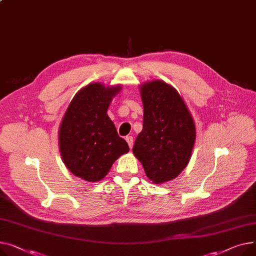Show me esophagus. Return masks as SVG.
Here are the masks:
<instances>
[{
    "label": "esophagus",
    "mask_w": 256,
    "mask_h": 256,
    "mask_svg": "<svg viewBox=\"0 0 256 256\" xmlns=\"http://www.w3.org/2000/svg\"><path fill=\"white\" fill-rule=\"evenodd\" d=\"M126 140L128 144L130 146V148L132 149V144H134V139H132V136H128V137H126Z\"/></svg>",
    "instance_id": "esophagus-1"
}]
</instances>
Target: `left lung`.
<instances>
[{
  "label": "left lung",
  "instance_id": "1",
  "mask_svg": "<svg viewBox=\"0 0 256 256\" xmlns=\"http://www.w3.org/2000/svg\"><path fill=\"white\" fill-rule=\"evenodd\" d=\"M143 130L132 148L146 176L156 184L171 181L188 164L196 142L194 118L179 92L162 80L141 84Z\"/></svg>",
  "mask_w": 256,
  "mask_h": 256
}]
</instances>
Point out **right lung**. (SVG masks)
Listing matches in <instances>:
<instances>
[{"label": "right lung", "instance_id": "1", "mask_svg": "<svg viewBox=\"0 0 256 256\" xmlns=\"http://www.w3.org/2000/svg\"><path fill=\"white\" fill-rule=\"evenodd\" d=\"M122 85L92 82L81 88L68 106L58 130L60 156L69 171L98 182L130 147L117 134L107 110Z\"/></svg>", "mask_w": 256, "mask_h": 256}]
</instances>
